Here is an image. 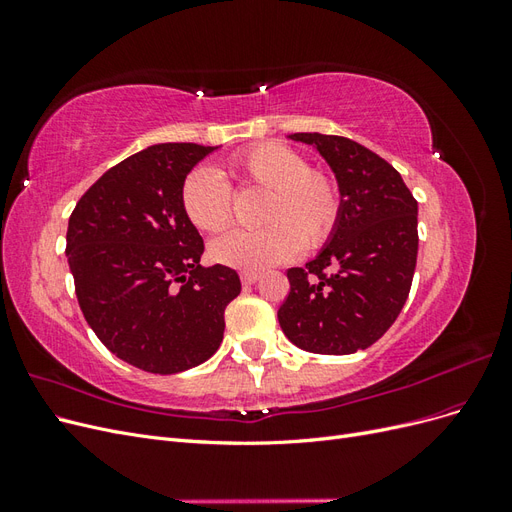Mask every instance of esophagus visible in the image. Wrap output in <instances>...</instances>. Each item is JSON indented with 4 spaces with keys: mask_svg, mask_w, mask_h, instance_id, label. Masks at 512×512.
<instances>
[{
    "mask_svg": "<svg viewBox=\"0 0 512 512\" xmlns=\"http://www.w3.org/2000/svg\"><path fill=\"white\" fill-rule=\"evenodd\" d=\"M258 273H252V271H243L241 273V282H243V286H252V284H256L258 282Z\"/></svg>",
    "mask_w": 512,
    "mask_h": 512,
    "instance_id": "1",
    "label": "esophagus"
}]
</instances>
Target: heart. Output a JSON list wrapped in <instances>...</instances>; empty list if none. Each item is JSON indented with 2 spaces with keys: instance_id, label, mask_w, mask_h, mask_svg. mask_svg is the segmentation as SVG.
<instances>
[{
  "instance_id": "heart-1",
  "label": "heart",
  "mask_w": 512,
  "mask_h": 512,
  "mask_svg": "<svg viewBox=\"0 0 512 512\" xmlns=\"http://www.w3.org/2000/svg\"><path fill=\"white\" fill-rule=\"evenodd\" d=\"M239 190H265L258 230H232L211 243L220 265L262 271L292 258L299 247L316 250L327 241L342 213L337 179L280 143H260L235 153L226 164ZM181 205L188 220L203 232H220L232 218V192L213 168H194L181 185Z\"/></svg>"
}]
</instances>
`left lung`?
Wrapping results in <instances>:
<instances>
[{
    "label": "left lung",
    "mask_w": 512,
    "mask_h": 512,
    "mask_svg": "<svg viewBox=\"0 0 512 512\" xmlns=\"http://www.w3.org/2000/svg\"><path fill=\"white\" fill-rule=\"evenodd\" d=\"M314 145L342 192L327 247L288 269L290 292L277 320L294 346L314 354L365 350L391 329L412 286L418 205L397 170L346 136L297 132Z\"/></svg>",
    "instance_id": "left-lung-1"
}]
</instances>
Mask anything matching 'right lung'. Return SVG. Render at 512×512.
Returning <instances> with one entry per match:
<instances>
[{
  "label": "right lung",
  "instance_id": "1",
  "mask_svg": "<svg viewBox=\"0 0 512 512\" xmlns=\"http://www.w3.org/2000/svg\"><path fill=\"white\" fill-rule=\"evenodd\" d=\"M151 145L108 168L76 203L66 256L76 299L100 342L149 374L205 363L224 337V309L241 292L235 269L200 267L203 237L181 185L213 151Z\"/></svg>",
  "mask_w": 512,
  "mask_h": 512
}]
</instances>
